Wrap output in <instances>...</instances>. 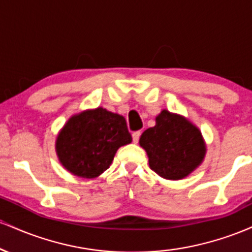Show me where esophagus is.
<instances>
[{"mask_svg": "<svg viewBox=\"0 0 252 252\" xmlns=\"http://www.w3.org/2000/svg\"><path fill=\"white\" fill-rule=\"evenodd\" d=\"M140 136H141L140 130H138V131L132 132V141H134V143H137L138 142V140H140Z\"/></svg>", "mask_w": 252, "mask_h": 252, "instance_id": "esophagus-1", "label": "esophagus"}]
</instances>
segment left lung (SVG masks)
Returning <instances> with one entry per match:
<instances>
[{"mask_svg": "<svg viewBox=\"0 0 252 252\" xmlns=\"http://www.w3.org/2000/svg\"><path fill=\"white\" fill-rule=\"evenodd\" d=\"M140 146L146 150L149 167L167 180H181L204 161L206 143L200 129L182 115L163 109L155 126L144 130Z\"/></svg>", "mask_w": 252, "mask_h": 252, "instance_id": "obj_1", "label": "left lung"}]
</instances>
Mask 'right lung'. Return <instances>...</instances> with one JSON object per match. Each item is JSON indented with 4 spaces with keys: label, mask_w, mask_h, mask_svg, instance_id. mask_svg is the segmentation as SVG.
Instances as JSON below:
<instances>
[{
    "label": "right lung",
    "mask_w": 252,
    "mask_h": 252,
    "mask_svg": "<svg viewBox=\"0 0 252 252\" xmlns=\"http://www.w3.org/2000/svg\"><path fill=\"white\" fill-rule=\"evenodd\" d=\"M130 142L126 118L98 106L68 118L57 135L56 153L71 174L94 179L109 168L118 148Z\"/></svg>",
    "instance_id": "right-lung-1"
}]
</instances>
